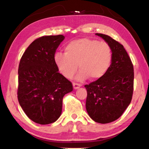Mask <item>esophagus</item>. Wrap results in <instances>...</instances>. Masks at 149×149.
Listing matches in <instances>:
<instances>
[{
  "mask_svg": "<svg viewBox=\"0 0 149 149\" xmlns=\"http://www.w3.org/2000/svg\"><path fill=\"white\" fill-rule=\"evenodd\" d=\"M73 86H74V89H79L81 86V85H80L79 84H76V83H74V84H73Z\"/></svg>",
  "mask_w": 149,
  "mask_h": 149,
  "instance_id": "esophagus-1",
  "label": "esophagus"
}]
</instances>
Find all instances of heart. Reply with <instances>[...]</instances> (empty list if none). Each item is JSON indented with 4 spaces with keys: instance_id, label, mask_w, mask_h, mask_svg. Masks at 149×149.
Instances as JSON below:
<instances>
[{
    "instance_id": "1",
    "label": "heart",
    "mask_w": 149,
    "mask_h": 149,
    "mask_svg": "<svg viewBox=\"0 0 149 149\" xmlns=\"http://www.w3.org/2000/svg\"><path fill=\"white\" fill-rule=\"evenodd\" d=\"M64 50L65 54H54V62L60 74L68 79H72L79 66L81 71L77 80L84 81L89 77L93 80L99 79L105 75L112 61L109 45L95 39L74 40L65 45Z\"/></svg>"
}]
</instances>
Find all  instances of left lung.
Returning <instances> with one entry per match:
<instances>
[{
	"label": "left lung",
	"mask_w": 149,
	"mask_h": 149,
	"mask_svg": "<svg viewBox=\"0 0 149 149\" xmlns=\"http://www.w3.org/2000/svg\"><path fill=\"white\" fill-rule=\"evenodd\" d=\"M96 35L110 46L112 63L104 76L85 85L86 110L95 122L108 123L118 119L132 101L134 72L132 60L122 44L108 35Z\"/></svg>",
	"instance_id": "left-lung-1"
}]
</instances>
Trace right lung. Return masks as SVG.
Masks as SVG:
<instances>
[{"instance_id": "add662e5", "label": "right lung", "mask_w": 149, "mask_h": 149, "mask_svg": "<svg viewBox=\"0 0 149 149\" xmlns=\"http://www.w3.org/2000/svg\"><path fill=\"white\" fill-rule=\"evenodd\" d=\"M62 35L42 36L24 52L18 68L17 99L30 120L41 125L52 123L62 113L64 96L72 84L58 72L54 62Z\"/></svg>"}]
</instances>
